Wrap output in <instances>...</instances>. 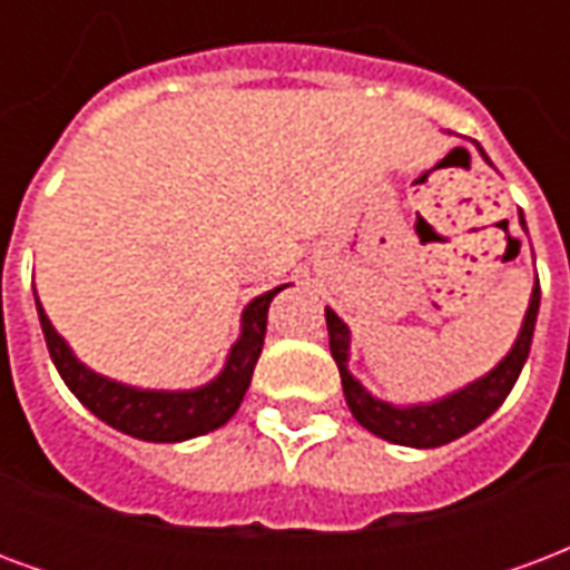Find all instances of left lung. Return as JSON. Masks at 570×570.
Returning <instances> with one entry per match:
<instances>
[{"label":"left lung","instance_id":"1","mask_svg":"<svg viewBox=\"0 0 570 570\" xmlns=\"http://www.w3.org/2000/svg\"><path fill=\"white\" fill-rule=\"evenodd\" d=\"M525 225V219H522ZM540 308V284L531 289V302H528L525 321L519 330L515 345L510 347V354L473 384H466L454 394L442 396L436 403H421V406H394L384 403L363 387V384L347 372V351H351V330L345 321L335 314L333 308H326V330H330V351H333L335 366L342 375V387H345V400L351 415L357 419V424L382 436L396 445H412V449H436L445 442L464 436L473 428H479L482 421L489 419L494 409L501 406L507 394L513 391L519 372L525 366L528 351H531V338H534V323H538Z\"/></svg>","mask_w":570,"mask_h":570}]
</instances>
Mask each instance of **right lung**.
Masks as SVG:
<instances>
[{
	"instance_id": "right-lung-1",
	"label": "right lung",
	"mask_w": 570,
	"mask_h": 570,
	"mask_svg": "<svg viewBox=\"0 0 570 570\" xmlns=\"http://www.w3.org/2000/svg\"><path fill=\"white\" fill-rule=\"evenodd\" d=\"M281 289L284 286L268 289V293H262L249 302L244 308V317H240V338L228 351L225 370L213 382L195 387V391H140V387L97 375L57 335L48 314L39 305V298H36V308H39L48 354L55 360L57 372L67 382L69 391L81 400V406L91 409L94 415L106 421L109 428L137 436V440L183 442L223 428L225 421L237 412L240 400L247 394L262 345H265L268 305Z\"/></svg>"
}]
</instances>
